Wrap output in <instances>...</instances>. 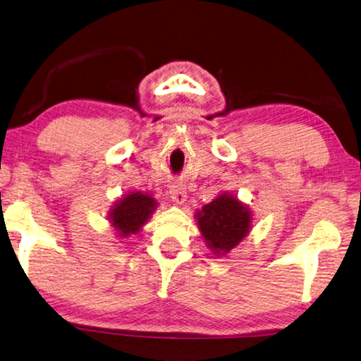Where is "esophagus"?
<instances>
[{
    "label": "esophagus",
    "mask_w": 361,
    "mask_h": 361,
    "mask_svg": "<svg viewBox=\"0 0 361 361\" xmlns=\"http://www.w3.org/2000/svg\"><path fill=\"white\" fill-rule=\"evenodd\" d=\"M169 195H171V198H173L174 203L182 204L187 198V190L184 185L179 184V182H174V184L169 188Z\"/></svg>",
    "instance_id": "obj_1"
}]
</instances>
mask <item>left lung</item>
<instances>
[{"instance_id": "1", "label": "left lung", "mask_w": 361, "mask_h": 361, "mask_svg": "<svg viewBox=\"0 0 361 361\" xmlns=\"http://www.w3.org/2000/svg\"><path fill=\"white\" fill-rule=\"evenodd\" d=\"M198 226L211 250L228 252L250 230V212L236 198L221 195L198 212Z\"/></svg>"}]
</instances>
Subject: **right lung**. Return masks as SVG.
<instances>
[{
    "label": "right lung",
    "instance_id": "right-lung-1",
    "mask_svg": "<svg viewBox=\"0 0 361 361\" xmlns=\"http://www.w3.org/2000/svg\"><path fill=\"white\" fill-rule=\"evenodd\" d=\"M155 209V200L149 195H142L140 192L126 195L120 200L116 208L111 211V222L120 230V236H128L137 233L142 224L149 219V216Z\"/></svg>",
    "mask_w": 361,
    "mask_h": 361
}]
</instances>
